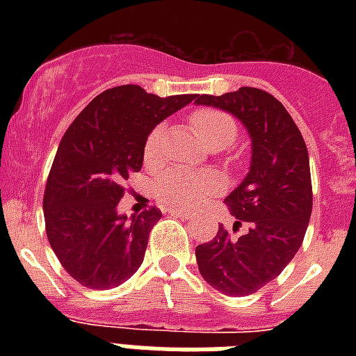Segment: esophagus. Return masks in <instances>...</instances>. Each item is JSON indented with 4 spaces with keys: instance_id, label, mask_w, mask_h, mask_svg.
Returning <instances> with one entry per match:
<instances>
[{
    "instance_id": "1",
    "label": "esophagus",
    "mask_w": 356,
    "mask_h": 356,
    "mask_svg": "<svg viewBox=\"0 0 356 356\" xmlns=\"http://www.w3.org/2000/svg\"><path fill=\"white\" fill-rule=\"evenodd\" d=\"M172 214L177 218H183V220H192V218H194L192 212H186V211H172Z\"/></svg>"
}]
</instances>
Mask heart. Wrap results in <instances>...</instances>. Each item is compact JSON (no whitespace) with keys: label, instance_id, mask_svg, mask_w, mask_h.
Here are the masks:
<instances>
[{"label":"heart","instance_id":"obj_1","mask_svg":"<svg viewBox=\"0 0 356 356\" xmlns=\"http://www.w3.org/2000/svg\"><path fill=\"white\" fill-rule=\"evenodd\" d=\"M190 123L211 149L229 147L236 138L238 129L234 120L218 108H197L190 114ZM162 136H164V125H155L145 138L144 159L149 164H155L161 159ZM220 188L222 184L214 173L192 172L181 168L168 170L153 184L156 200L172 209H195L212 194H216Z\"/></svg>","mask_w":356,"mask_h":356}]
</instances>
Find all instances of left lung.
<instances>
[{
	"label": "left lung",
	"mask_w": 356,
	"mask_h": 356,
	"mask_svg": "<svg viewBox=\"0 0 356 356\" xmlns=\"http://www.w3.org/2000/svg\"><path fill=\"white\" fill-rule=\"evenodd\" d=\"M197 105H211L234 114L248 127L253 156L248 177L225 197L236 218L231 238L220 225L211 242L195 248L201 277L227 296H249L273 281L296 257L312 214V181L303 134L268 92L242 86L223 96H195Z\"/></svg>",
	"instance_id": "1"
}]
</instances>
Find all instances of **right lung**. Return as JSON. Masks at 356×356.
<instances>
[{"label": "right lung", "instance_id": "right-lung-1", "mask_svg": "<svg viewBox=\"0 0 356 356\" xmlns=\"http://www.w3.org/2000/svg\"><path fill=\"white\" fill-rule=\"evenodd\" d=\"M197 94L159 97L138 85L108 88L86 105L58 144L44 190L49 245L75 281L92 290L120 286L142 264L156 207L131 220L116 212L144 142L156 123Z\"/></svg>", "mask_w": 356, "mask_h": 356}]
</instances>
